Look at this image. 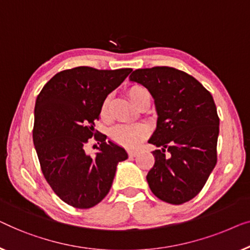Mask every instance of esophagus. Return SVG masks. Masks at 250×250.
Here are the masks:
<instances>
[{"label": "esophagus", "instance_id": "esophagus-1", "mask_svg": "<svg viewBox=\"0 0 250 250\" xmlns=\"http://www.w3.org/2000/svg\"><path fill=\"white\" fill-rule=\"evenodd\" d=\"M128 154L130 157H136L137 155H138V150H129Z\"/></svg>", "mask_w": 250, "mask_h": 250}]
</instances>
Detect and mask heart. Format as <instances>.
Segmentation results:
<instances>
[{"instance_id":"1","label":"heart","mask_w":250,"mask_h":250,"mask_svg":"<svg viewBox=\"0 0 250 250\" xmlns=\"http://www.w3.org/2000/svg\"><path fill=\"white\" fill-rule=\"evenodd\" d=\"M128 95L132 103L136 105L140 98L145 96V95H149V93L143 86L135 85L130 87L128 90ZM108 104H110V98L106 97L103 101L101 106L102 115L106 114ZM146 135V126L142 125H121L115 126L111 131L112 139L117 144H119V145L125 146L126 148H135V147L138 146L143 142Z\"/></svg>"}]
</instances>
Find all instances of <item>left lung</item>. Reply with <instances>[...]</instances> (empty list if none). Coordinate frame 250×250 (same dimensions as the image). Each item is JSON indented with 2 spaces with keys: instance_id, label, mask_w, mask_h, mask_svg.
<instances>
[{
  "instance_id": "left-lung-1",
  "label": "left lung",
  "mask_w": 250,
  "mask_h": 250,
  "mask_svg": "<svg viewBox=\"0 0 250 250\" xmlns=\"http://www.w3.org/2000/svg\"><path fill=\"white\" fill-rule=\"evenodd\" d=\"M131 83L152 95L156 128L148 143L154 167L147 174L157 198L180 205L194 198L205 186L216 164L220 119L212 95L194 77L170 66L135 70Z\"/></svg>"
}]
</instances>
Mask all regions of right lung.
<instances>
[{
	"label": "right lung",
	"instance_id": "add662e5",
	"mask_svg": "<svg viewBox=\"0 0 250 250\" xmlns=\"http://www.w3.org/2000/svg\"><path fill=\"white\" fill-rule=\"evenodd\" d=\"M131 71L77 66L56 73L37 96L35 149L48 185L70 206L97 205L110 191L118 164L128 159L124 147L105 135L97 136L94 156L83 146L94 135L103 101Z\"/></svg>",
	"mask_w": 250,
	"mask_h": 250
}]
</instances>
